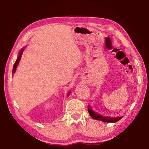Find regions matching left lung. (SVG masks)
<instances>
[{
    "label": "left lung",
    "mask_w": 149,
    "mask_h": 149,
    "mask_svg": "<svg viewBox=\"0 0 149 149\" xmlns=\"http://www.w3.org/2000/svg\"><path fill=\"white\" fill-rule=\"evenodd\" d=\"M88 110L90 116H91L93 119L101 121L103 122H104V123H116V122L120 120V119L123 118V116H121V117H109V116L100 115V113L94 112L90 105H88Z\"/></svg>",
    "instance_id": "8db88e82"
}]
</instances>
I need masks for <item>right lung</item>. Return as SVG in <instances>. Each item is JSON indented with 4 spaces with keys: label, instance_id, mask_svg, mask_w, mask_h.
I'll return each mask as SVG.
<instances>
[{
    "label": "right lung",
    "instance_id": "obj_1",
    "mask_svg": "<svg viewBox=\"0 0 149 149\" xmlns=\"http://www.w3.org/2000/svg\"><path fill=\"white\" fill-rule=\"evenodd\" d=\"M24 48H22L21 49H20V51L19 52V54L18 57H17V60L15 61V63L14 66L13 67V71H12L13 74H15V71H16V68H17V66H18V65H19V61H20V58H21V57H22V55L23 52H24ZM70 94V92H69L68 93V94H67V95L69 96Z\"/></svg>",
    "mask_w": 149,
    "mask_h": 149
}]
</instances>
